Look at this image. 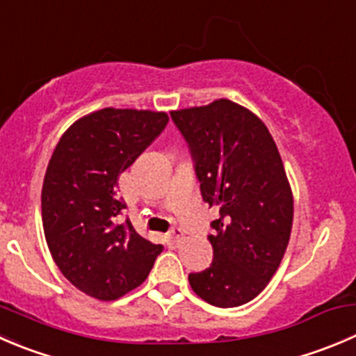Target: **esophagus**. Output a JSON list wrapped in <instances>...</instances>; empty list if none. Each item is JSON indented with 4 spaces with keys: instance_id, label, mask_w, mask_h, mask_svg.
<instances>
[{
    "instance_id": "obj_1",
    "label": "esophagus",
    "mask_w": 356,
    "mask_h": 356,
    "mask_svg": "<svg viewBox=\"0 0 356 356\" xmlns=\"http://www.w3.org/2000/svg\"><path fill=\"white\" fill-rule=\"evenodd\" d=\"M181 240H182V231L177 229V227H175V229H172L170 233L167 234V243L172 245V247H174V245H177Z\"/></svg>"
}]
</instances>
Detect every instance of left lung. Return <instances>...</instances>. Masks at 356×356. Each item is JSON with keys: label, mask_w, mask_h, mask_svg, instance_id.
Masks as SVG:
<instances>
[{"label": "left lung", "mask_w": 356, "mask_h": 356, "mask_svg": "<svg viewBox=\"0 0 356 356\" xmlns=\"http://www.w3.org/2000/svg\"><path fill=\"white\" fill-rule=\"evenodd\" d=\"M195 158L200 191L219 210L210 268L189 275L193 292L217 308L257 298L284 259L294 196L268 127L250 109L217 99L172 111Z\"/></svg>", "instance_id": "left-lung-1"}]
</instances>
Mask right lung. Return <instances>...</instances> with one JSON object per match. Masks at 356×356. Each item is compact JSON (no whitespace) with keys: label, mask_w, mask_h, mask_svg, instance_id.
<instances>
[{"label":"right lung","mask_w":356,"mask_h":356,"mask_svg":"<svg viewBox=\"0 0 356 356\" xmlns=\"http://www.w3.org/2000/svg\"><path fill=\"white\" fill-rule=\"evenodd\" d=\"M163 111L104 108L76 120L58 139L41 189L48 250L60 273L99 301H115L149 275L161 245L118 222V177L160 136Z\"/></svg>","instance_id":"obj_1"}]
</instances>
